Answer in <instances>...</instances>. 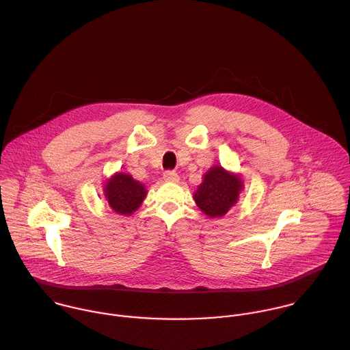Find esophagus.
<instances>
[{
  "instance_id": "esophagus-1",
  "label": "esophagus",
  "mask_w": 350,
  "mask_h": 350,
  "mask_svg": "<svg viewBox=\"0 0 350 350\" xmlns=\"http://www.w3.org/2000/svg\"><path fill=\"white\" fill-rule=\"evenodd\" d=\"M163 178L167 182H178L179 180V175L175 171H165L163 174Z\"/></svg>"
}]
</instances>
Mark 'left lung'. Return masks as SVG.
Listing matches in <instances>:
<instances>
[{
  "instance_id": "1",
  "label": "left lung",
  "mask_w": 350,
  "mask_h": 350,
  "mask_svg": "<svg viewBox=\"0 0 350 350\" xmlns=\"http://www.w3.org/2000/svg\"><path fill=\"white\" fill-rule=\"evenodd\" d=\"M240 190V178L216 165L204 176V182L194 194V200L205 215L221 217L237 201Z\"/></svg>"
}]
</instances>
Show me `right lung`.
I'll return each mask as SVG.
<instances>
[{
	"instance_id": "obj_1",
	"label": "right lung",
	"mask_w": 350,
	"mask_h": 350,
	"mask_svg": "<svg viewBox=\"0 0 350 350\" xmlns=\"http://www.w3.org/2000/svg\"><path fill=\"white\" fill-rule=\"evenodd\" d=\"M105 191L110 206L122 215H131L146 196L144 185L126 174L116 175L106 185Z\"/></svg>"
}]
</instances>
